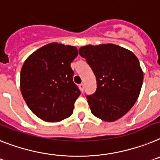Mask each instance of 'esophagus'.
Instances as JSON below:
<instances>
[{"instance_id": "obj_1", "label": "esophagus", "mask_w": 160, "mask_h": 160, "mask_svg": "<svg viewBox=\"0 0 160 160\" xmlns=\"http://www.w3.org/2000/svg\"><path fill=\"white\" fill-rule=\"evenodd\" d=\"M79 87H80V91H81L82 92H84V84H83V83H82V84H80V85H79Z\"/></svg>"}]
</instances>
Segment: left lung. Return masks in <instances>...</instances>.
Here are the masks:
<instances>
[{"label":"left lung","instance_id":"8db88e82","mask_svg":"<svg viewBox=\"0 0 160 160\" xmlns=\"http://www.w3.org/2000/svg\"><path fill=\"white\" fill-rule=\"evenodd\" d=\"M97 79V90L87 96L92 113L105 122L124 116L138 99L143 72L138 58L115 44L88 45L79 49Z\"/></svg>","mask_w":160,"mask_h":160}]
</instances>
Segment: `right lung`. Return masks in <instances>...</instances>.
Returning a JSON list of instances; mask_svg holds the SVG:
<instances>
[{
    "instance_id": "1",
    "label": "right lung",
    "mask_w": 160,
    "mask_h": 160,
    "mask_svg": "<svg viewBox=\"0 0 160 160\" xmlns=\"http://www.w3.org/2000/svg\"><path fill=\"white\" fill-rule=\"evenodd\" d=\"M77 55L76 47L52 42L34 51L22 65V95L42 120L60 122L73 113L80 91L72 80L71 63Z\"/></svg>"
}]
</instances>
